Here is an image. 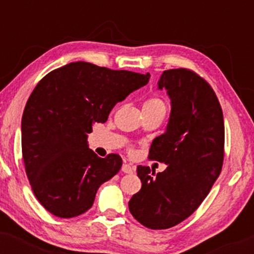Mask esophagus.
Listing matches in <instances>:
<instances>
[{"instance_id": "obj_1", "label": "esophagus", "mask_w": 254, "mask_h": 254, "mask_svg": "<svg viewBox=\"0 0 254 254\" xmlns=\"http://www.w3.org/2000/svg\"><path fill=\"white\" fill-rule=\"evenodd\" d=\"M133 170H135V168H133V166H131L129 164H124L123 166H122V171H123L124 173H132Z\"/></svg>"}]
</instances>
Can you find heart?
I'll use <instances>...</instances> for the list:
<instances>
[{
    "instance_id": "b5f03b06",
    "label": "heart",
    "mask_w": 254,
    "mask_h": 254,
    "mask_svg": "<svg viewBox=\"0 0 254 254\" xmlns=\"http://www.w3.org/2000/svg\"><path fill=\"white\" fill-rule=\"evenodd\" d=\"M166 109H167L166 103L159 97H150L143 103V112H145V111H157V110L166 111Z\"/></svg>"
}]
</instances>
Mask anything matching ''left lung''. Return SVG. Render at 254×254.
<instances>
[{
	"instance_id": "1",
	"label": "left lung",
	"mask_w": 254,
	"mask_h": 254,
	"mask_svg": "<svg viewBox=\"0 0 254 254\" xmlns=\"http://www.w3.org/2000/svg\"><path fill=\"white\" fill-rule=\"evenodd\" d=\"M172 111L167 130L154 138L149 159L167 168L137 166L142 188L129 202L132 216L150 229H167L191 216L222 171L224 123L220 101L202 76L186 68L162 72Z\"/></svg>"
}]
</instances>
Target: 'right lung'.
<instances>
[{"instance_id": "add662e5", "label": "right lung", "mask_w": 254, "mask_h": 254, "mask_svg": "<svg viewBox=\"0 0 254 254\" xmlns=\"http://www.w3.org/2000/svg\"><path fill=\"white\" fill-rule=\"evenodd\" d=\"M149 77L72 62L38 82L22 115L21 147L32 190L49 212L62 218L83 214L101 184L118 173L122 157H99L88 148L87 133Z\"/></svg>"}]
</instances>
